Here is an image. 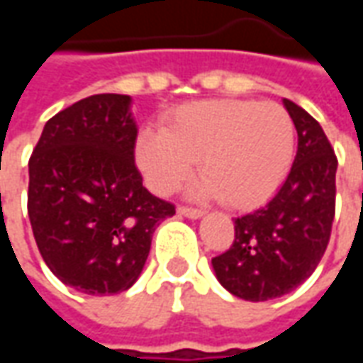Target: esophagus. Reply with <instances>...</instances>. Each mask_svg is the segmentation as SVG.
<instances>
[{
	"label": "esophagus",
	"mask_w": 363,
	"mask_h": 363,
	"mask_svg": "<svg viewBox=\"0 0 363 363\" xmlns=\"http://www.w3.org/2000/svg\"><path fill=\"white\" fill-rule=\"evenodd\" d=\"M177 212L184 216V218H190V220H198V218H202L204 212L202 210H198V208H190V206H179V210Z\"/></svg>",
	"instance_id": "esophagus-1"
}]
</instances>
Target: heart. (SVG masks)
Listing matches in <instances>:
<instances>
[{
    "label": "heart",
    "instance_id": "heart-1",
    "mask_svg": "<svg viewBox=\"0 0 363 363\" xmlns=\"http://www.w3.org/2000/svg\"><path fill=\"white\" fill-rule=\"evenodd\" d=\"M296 151V126L278 103L213 99L182 104L163 118V130L138 135L135 159L157 194L181 184L200 159L204 196L247 210L262 204L288 177Z\"/></svg>",
    "mask_w": 363,
    "mask_h": 363
}]
</instances>
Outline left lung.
I'll return each mask as SVG.
<instances>
[{
	"mask_svg": "<svg viewBox=\"0 0 363 363\" xmlns=\"http://www.w3.org/2000/svg\"><path fill=\"white\" fill-rule=\"evenodd\" d=\"M297 130V153L276 196L235 220V239L212 259L223 288L247 301H268L303 284L327 251L335 220V150L309 112L284 99Z\"/></svg>",
	"mask_w": 363,
	"mask_h": 363,
	"instance_id": "obj_1",
	"label": "left lung"
}]
</instances>
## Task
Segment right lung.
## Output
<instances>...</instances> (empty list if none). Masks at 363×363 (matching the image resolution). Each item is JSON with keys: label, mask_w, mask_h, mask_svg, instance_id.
Masks as SVG:
<instances>
[{"label": "right lung", "mask_w": 363, "mask_h": 363, "mask_svg": "<svg viewBox=\"0 0 363 363\" xmlns=\"http://www.w3.org/2000/svg\"><path fill=\"white\" fill-rule=\"evenodd\" d=\"M130 96L103 93L52 116L28 159V220L46 267L87 296L134 286L174 206L135 167Z\"/></svg>", "instance_id": "add662e5"}]
</instances>
